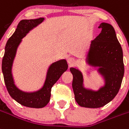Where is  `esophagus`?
Here are the masks:
<instances>
[{
    "mask_svg": "<svg viewBox=\"0 0 129 129\" xmlns=\"http://www.w3.org/2000/svg\"><path fill=\"white\" fill-rule=\"evenodd\" d=\"M68 62L70 66H72L74 65L76 63V60L75 58H73V57H69L68 59Z\"/></svg>",
    "mask_w": 129,
    "mask_h": 129,
    "instance_id": "34e87169",
    "label": "esophagus"
}]
</instances>
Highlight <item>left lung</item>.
Segmentation results:
<instances>
[{"label": "left lung", "mask_w": 129, "mask_h": 129, "mask_svg": "<svg viewBox=\"0 0 129 129\" xmlns=\"http://www.w3.org/2000/svg\"><path fill=\"white\" fill-rule=\"evenodd\" d=\"M99 28L101 32L91 41L86 62L98 68L97 71L105 80L104 86L97 91L86 88L81 71L70 68L75 100L80 106L86 108H100L111 101L119 90L124 75L123 51L114 27L102 23Z\"/></svg>", "instance_id": "1"}]
</instances>
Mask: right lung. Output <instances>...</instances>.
<instances>
[{
	"instance_id": "add662e5",
	"label": "right lung",
	"mask_w": 129,
	"mask_h": 129,
	"mask_svg": "<svg viewBox=\"0 0 129 129\" xmlns=\"http://www.w3.org/2000/svg\"><path fill=\"white\" fill-rule=\"evenodd\" d=\"M44 19V18H39L36 19H23L20 21L15 32L6 43L2 62L4 82L9 94L21 105L30 108H43L47 105L51 98L52 86L68 68V63L65 59L52 63L48 69L43 87L38 91H24L19 89L15 84L12 75V66L18 47L22 39L34 28L41 24Z\"/></svg>"
}]
</instances>
